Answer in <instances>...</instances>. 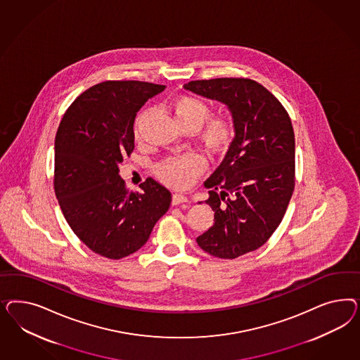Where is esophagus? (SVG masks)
<instances>
[{
	"label": "esophagus",
	"mask_w": 360,
	"mask_h": 360,
	"mask_svg": "<svg viewBox=\"0 0 360 360\" xmlns=\"http://www.w3.org/2000/svg\"><path fill=\"white\" fill-rule=\"evenodd\" d=\"M188 200H187V198L185 195H182V194H174L173 198H172V205L173 206H178V205H182V203H187Z\"/></svg>",
	"instance_id": "34e87169"
}]
</instances>
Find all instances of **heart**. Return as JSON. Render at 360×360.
I'll use <instances>...</instances> for the list:
<instances>
[{"label": "heart", "mask_w": 360, "mask_h": 360, "mask_svg": "<svg viewBox=\"0 0 360 360\" xmlns=\"http://www.w3.org/2000/svg\"><path fill=\"white\" fill-rule=\"evenodd\" d=\"M175 121L181 128L199 129L211 116L212 110L206 101L193 96H179L172 104ZM140 122L136 124V136L140 137ZM236 136L235 122L227 116L210 119L200 133V140L208 150L214 154L227 152ZM206 169V160L198 153H190L179 157L167 158L158 166L157 174L160 179L174 188H187L195 182L196 178Z\"/></svg>", "instance_id": "1"}]
</instances>
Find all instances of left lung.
Wrapping results in <instances>:
<instances>
[{"label": "left lung", "mask_w": 360, "mask_h": 360, "mask_svg": "<svg viewBox=\"0 0 360 360\" xmlns=\"http://www.w3.org/2000/svg\"><path fill=\"white\" fill-rule=\"evenodd\" d=\"M184 88L226 104L236 127L223 162L205 182L215 223L196 238L210 255L236 259L266 243L290 202L295 167L292 121L283 104L251 79L193 80Z\"/></svg>", "instance_id": "8db88e82"}]
</instances>
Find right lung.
Returning <instances> with one entry per match:
<instances>
[{
  "instance_id": "add662e5",
  "label": "right lung",
  "mask_w": 360,
  "mask_h": 360,
  "mask_svg": "<svg viewBox=\"0 0 360 360\" xmlns=\"http://www.w3.org/2000/svg\"><path fill=\"white\" fill-rule=\"evenodd\" d=\"M165 86L108 80L70 105L55 137V195L68 226L91 251L119 260L139 251L172 194L153 178L128 191L119 165L134 149L133 124Z\"/></svg>"
}]
</instances>
